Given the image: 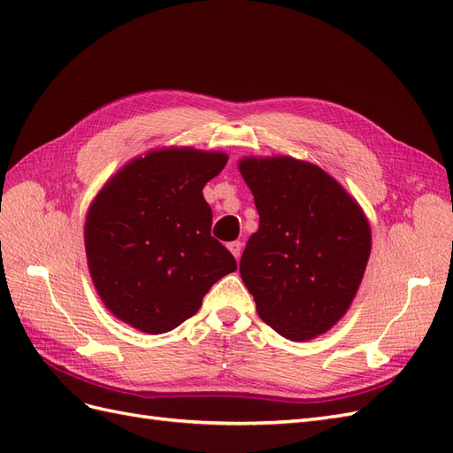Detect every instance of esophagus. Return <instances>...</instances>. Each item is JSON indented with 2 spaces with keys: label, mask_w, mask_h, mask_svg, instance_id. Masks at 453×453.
I'll use <instances>...</instances> for the list:
<instances>
[{
  "label": "esophagus",
  "mask_w": 453,
  "mask_h": 453,
  "mask_svg": "<svg viewBox=\"0 0 453 453\" xmlns=\"http://www.w3.org/2000/svg\"><path fill=\"white\" fill-rule=\"evenodd\" d=\"M228 250H230L232 255H234L236 260H240V255H242V242H230V243H228Z\"/></svg>",
  "instance_id": "esophagus-1"
}]
</instances>
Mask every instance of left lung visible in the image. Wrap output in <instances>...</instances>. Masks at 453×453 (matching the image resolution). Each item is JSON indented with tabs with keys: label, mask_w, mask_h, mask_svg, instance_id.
Wrapping results in <instances>:
<instances>
[{
	"label": "left lung",
	"mask_w": 453,
	"mask_h": 453,
	"mask_svg": "<svg viewBox=\"0 0 453 453\" xmlns=\"http://www.w3.org/2000/svg\"><path fill=\"white\" fill-rule=\"evenodd\" d=\"M238 170L258 211L240 260L258 318L293 342L325 334L349 310L372 250L361 203L308 160L242 157Z\"/></svg>",
	"instance_id": "left-lung-1"
}]
</instances>
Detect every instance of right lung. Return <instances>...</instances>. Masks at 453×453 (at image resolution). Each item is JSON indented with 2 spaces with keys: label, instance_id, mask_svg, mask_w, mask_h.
Masks as SVG:
<instances>
[{
  "label": "right lung",
  "instance_id": "right-lung-1",
  "mask_svg": "<svg viewBox=\"0 0 453 453\" xmlns=\"http://www.w3.org/2000/svg\"><path fill=\"white\" fill-rule=\"evenodd\" d=\"M228 155L158 147L134 157L98 190L85 219L94 289L115 318L147 334L180 326L200 310L236 260L211 238L202 188Z\"/></svg>",
  "mask_w": 453,
  "mask_h": 453
}]
</instances>
